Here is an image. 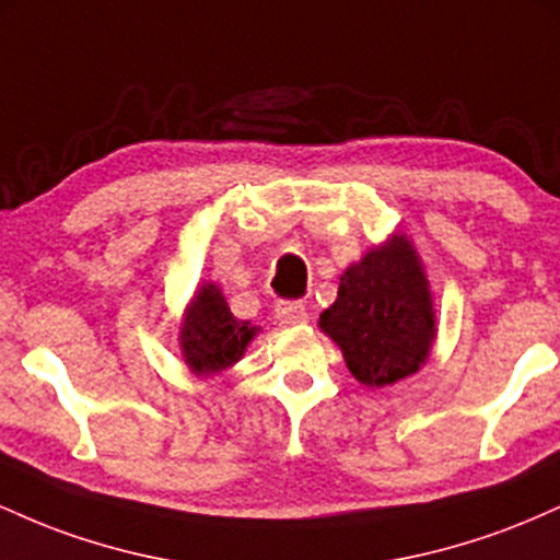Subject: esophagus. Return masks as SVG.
I'll list each match as a JSON object with an SVG mask.
<instances>
[{
	"label": "esophagus",
	"instance_id": "obj_1",
	"mask_svg": "<svg viewBox=\"0 0 560 560\" xmlns=\"http://www.w3.org/2000/svg\"><path fill=\"white\" fill-rule=\"evenodd\" d=\"M276 318H279L284 326H300L307 320V311L302 302L281 300L279 305H276Z\"/></svg>",
	"mask_w": 560,
	"mask_h": 560
}]
</instances>
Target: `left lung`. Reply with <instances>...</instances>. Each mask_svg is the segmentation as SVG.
Segmentation results:
<instances>
[{
    "label": "left lung",
    "mask_w": 560,
    "mask_h": 560,
    "mask_svg": "<svg viewBox=\"0 0 560 560\" xmlns=\"http://www.w3.org/2000/svg\"><path fill=\"white\" fill-rule=\"evenodd\" d=\"M318 326L365 387L413 376L432 352L436 316L429 279L408 236L392 234L352 262Z\"/></svg>",
    "instance_id": "left-lung-1"
}]
</instances>
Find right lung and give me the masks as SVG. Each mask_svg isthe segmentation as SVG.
<instances>
[{
	"instance_id": "add662e5",
	"label": "right lung",
	"mask_w": 560,
	"mask_h": 560,
	"mask_svg": "<svg viewBox=\"0 0 560 560\" xmlns=\"http://www.w3.org/2000/svg\"><path fill=\"white\" fill-rule=\"evenodd\" d=\"M258 326L231 316L226 298L215 284H202L189 302L182 324V355L191 374H221L234 365L258 334Z\"/></svg>"
}]
</instances>
